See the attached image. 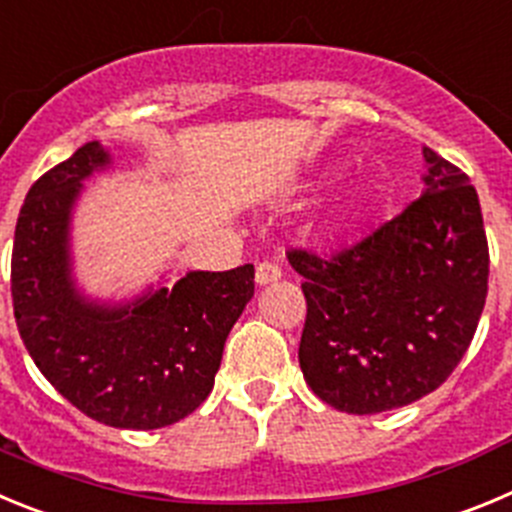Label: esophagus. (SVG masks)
Masks as SVG:
<instances>
[{
  "instance_id": "1",
  "label": "esophagus",
  "mask_w": 512,
  "mask_h": 512,
  "mask_svg": "<svg viewBox=\"0 0 512 512\" xmlns=\"http://www.w3.org/2000/svg\"><path fill=\"white\" fill-rule=\"evenodd\" d=\"M280 267L275 265V262H260L257 265V273H255V280L257 285H270L275 283V280H280Z\"/></svg>"
}]
</instances>
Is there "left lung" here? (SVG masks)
Wrapping results in <instances>:
<instances>
[{
	"label": "left lung",
	"instance_id": "left-lung-1",
	"mask_svg": "<svg viewBox=\"0 0 512 512\" xmlns=\"http://www.w3.org/2000/svg\"><path fill=\"white\" fill-rule=\"evenodd\" d=\"M423 193L334 257L290 250L303 275L298 362L344 413L393 411L434 393L467 352L487 298L490 252L474 186L423 147Z\"/></svg>",
	"mask_w": 512,
	"mask_h": 512
}]
</instances>
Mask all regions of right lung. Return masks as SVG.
Wrapping results in <instances>:
<instances>
[{
  "label": "right lung",
  "mask_w": 512,
  "mask_h": 512,
  "mask_svg": "<svg viewBox=\"0 0 512 512\" xmlns=\"http://www.w3.org/2000/svg\"><path fill=\"white\" fill-rule=\"evenodd\" d=\"M109 165L94 140L32 183L15 229L12 303L32 362L68 403L107 426L150 431L211 393L224 342L255 296V267L191 270L124 303L86 296L73 278V206Z\"/></svg>",
  "instance_id": "right-lung-1"
}]
</instances>
